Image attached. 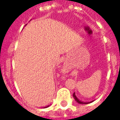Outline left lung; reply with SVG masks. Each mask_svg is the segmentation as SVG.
<instances>
[{"mask_svg": "<svg viewBox=\"0 0 120 120\" xmlns=\"http://www.w3.org/2000/svg\"><path fill=\"white\" fill-rule=\"evenodd\" d=\"M73 97H74V98H75V100H76V101H77L78 103H80V104H87V103H91V102H92V101H90V102H83V101H80V100H78V98H77V97L76 96L75 93H73Z\"/></svg>", "mask_w": 120, "mask_h": 120, "instance_id": "1", "label": "left lung"}]
</instances>
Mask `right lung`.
Returning <instances> with one entry per match:
<instances>
[{
	"mask_svg": "<svg viewBox=\"0 0 120 120\" xmlns=\"http://www.w3.org/2000/svg\"><path fill=\"white\" fill-rule=\"evenodd\" d=\"M49 105H48V106H47V107H45V108H46V107H49Z\"/></svg>",
	"mask_w": 120,
	"mask_h": 120,
	"instance_id": "right-lung-1",
	"label": "right lung"
}]
</instances>
